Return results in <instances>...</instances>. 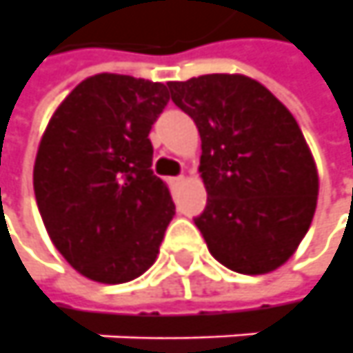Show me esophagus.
<instances>
[{
  "mask_svg": "<svg viewBox=\"0 0 353 353\" xmlns=\"http://www.w3.org/2000/svg\"><path fill=\"white\" fill-rule=\"evenodd\" d=\"M171 182L174 184V186H179V184H184V182H186V176H184V174H181V176H174V179H171Z\"/></svg>",
  "mask_w": 353,
  "mask_h": 353,
  "instance_id": "34e87169",
  "label": "esophagus"
}]
</instances>
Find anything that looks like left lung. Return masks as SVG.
I'll return each mask as SVG.
<instances>
[{
	"mask_svg": "<svg viewBox=\"0 0 353 353\" xmlns=\"http://www.w3.org/2000/svg\"><path fill=\"white\" fill-rule=\"evenodd\" d=\"M202 139L208 202L194 219L212 256L239 274L285 264L316 210L319 172L293 114L256 79L210 73L171 81Z\"/></svg>",
	"mask_w": 353,
	"mask_h": 353,
	"instance_id": "8db88e82",
	"label": "left lung"
}]
</instances>
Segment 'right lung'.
<instances>
[{
    "label": "right lung",
    "mask_w": 353,
    "mask_h": 353,
    "mask_svg": "<svg viewBox=\"0 0 353 353\" xmlns=\"http://www.w3.org/2000/svg\"><path fill=\"white\" fill-rule=\"evenodd\" d=\"M169 99L163 83L97 73L61 101L42 134L37 205L54 247L89 280H136L159 254L174 204L151 171L149 132Z\"/></svg>",
    "instance_id": "right-lung-1"
}]
</instances>
